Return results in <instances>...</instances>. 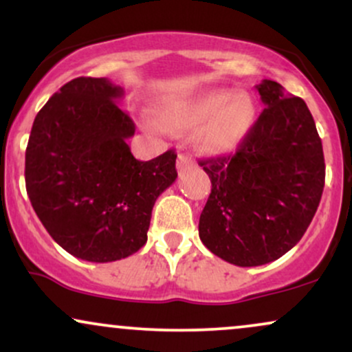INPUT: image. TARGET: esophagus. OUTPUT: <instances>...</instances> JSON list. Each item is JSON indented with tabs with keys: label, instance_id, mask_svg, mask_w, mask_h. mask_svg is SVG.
Segmentation results:
<instances>
[{
	"label": "esophagus",
	"instance_id": "34e87169",
	"mask_svg": "<svg viewBox=\"0 0 352 352\" xmlns=\"http://www.w3.org/2000/svg\"><path fill=\"white\" fill-rule=\"evenodd\" d=\"M192 157L187 155V153H179V159H177V167H179V170H185V168L192 167Z\"/></svg>",
	"mask_w": 352,
	"mask_h": 352
}]
</instances>
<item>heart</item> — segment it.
<instances>
[{
    "instance_id": "heart-1",
    "label": "heart",
    "mask_w": 352,
    "mask_h": 352,
    "mask_svg": "<svg viewBox=\"0 0 352 352\" xmlns=\"http://www.w3.org/2000/svg\"><path fill=\"white\" fill-rule=\"evenodd\" d=\"M256 107L252 96L228 89H210L157 104V124L165 131L197 129L195 144L208 153L232 152L250 134Z\"/></svg>"
}]
</instances>
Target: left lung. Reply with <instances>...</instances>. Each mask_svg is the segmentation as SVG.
Instances as JSON below:
<instances>
[{"instance_id":"obj_1","label":"left lung","mask_w":352,"mask_h":352,"mask_svg":"<svg viewBox=\"0 0 352 352\" xmlns=\"http://www.w3.org/2000/svg\"><path fill=\"white\" fill-rule=\"evenodd\" d=\"M265 109L232 157L200 167L212 182L199 235L221 260L260 266L288 253L308 230L324 188V155L301 98L265 79Z\"/></svg>"}]
</instances>
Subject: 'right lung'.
I'll return each instance as SVG.
<instances>
[{
  "mask_svg": "<svg viewBox=\"0 0 352 352\" xmlns=\"http://www.w3.org/2000/svg\"><path fill=\"white\" fill-rule=\"evenodd\" d=\"M106 78L64 84L36 116L26 147V190L44 228L72 256L122 260L147 241L152 208L177 179V153L140 162L134 120Z\"/></svg>",
  "mask_w": 352,
  "mask_h": 352,
  "instance_id": "1",
  "label": "right lung"
}]
</instances>
